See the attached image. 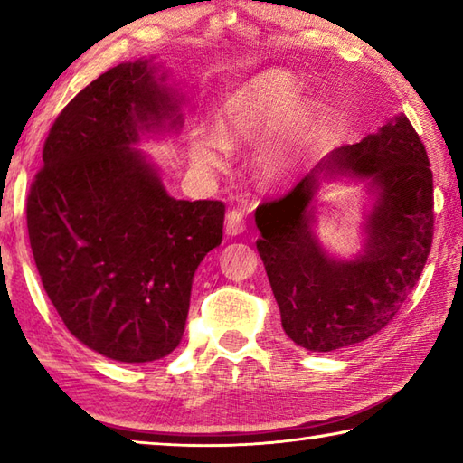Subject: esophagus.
I'll list each match as a JSON object with an SVG mask.
<instances>
[{
	"mask_svg": "<svg viewBox=\"0 0 463 463\" xmlns=\"http://www.w3.org/2000/svg\"><path fill=\"white\" fill-rule=\"evenodd\" d=\"M247 224H245V214L241 213V210H231L229 214H226V221H224V232L229 234V237H237V234L245 232Z\"/></svg>",
	"mask_w": 463,
	"mask_h": 463,
	"instance_id": "obj_1",
	"label": "esophagus"
}]
</instances>
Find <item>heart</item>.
Masks as SVG:
<instances>
[{"label": "heart", "mask_w": 463, "mask_h": 463, "mask_svg": "<svg viewBox=\"0 0 463 463\" xmlns=\"http://www.w3.org/2000/svg\"><path fill=\"white\" fill-rule=\"evenodd\" d=\"M304 83L288 71H268L232 91L214 116V132L195 128L187 155L202 171L229 167L231 151L260 141L255 165L268 182L294 175L317 138L318 106L302 98Z\"/></svg>", "instance_id": "heart-1"}]
</instances>
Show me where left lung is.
<instances>
[{"label": "left lung", "mask_w": 463, "mask_h": 463, "mask_svg": "<svg viewBox=\"0 0 463 463\" xmlns=\"http://www.w3.org/2000/svg\"><path fill=\"white\" fill-rule=\"evenodd\" d=\"M362 178L373 206L354 260L333 258L314 232L323 178ZM433 174L404 114L317 163L292 190L255 210L261 261L281 326L308 351H335L382 331L417 286L433 242Z\"/></svg>", "instance_id": "8db88e82"}]
</instances>
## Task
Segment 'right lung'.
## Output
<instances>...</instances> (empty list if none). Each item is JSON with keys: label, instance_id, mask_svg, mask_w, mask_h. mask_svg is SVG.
I'll use <instances>...</instances> for the list:
<instances>
[{"label": "right lung", "instance_id": "obj_1", "mask_svg": "<svg viewBox=\"0 0 463 463\" xmlns=\"http://www.w3.org/2000/svg\"><path fill=\"white\" fill-rule=\"evenodd\" d=\"M153 59L120 62L69 101L26 203L52 307L85 347L124 364L177 347L194 273L222 242L224 224L222 202L171 198L137 148L184 127V99Z\"/></svg>", "mask_w": 463, "mask_h": 463}]
</instances>
